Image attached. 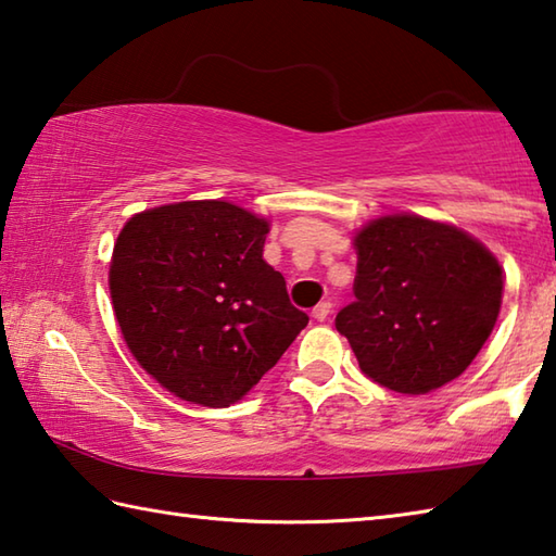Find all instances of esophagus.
Returning <instances> with one entry per match:
<instances>
[{"mask_svg": "<svg viewBox=\"0 0 556 556\" xmlns=\"http://www.w3.org/2000/svg\"><path fill=\"white\" fill-rule=\"evenodd\" d=\"M330 311H332V304L330 301H323V304H318L316 308H313V318L316 320H328V316H330Z\"/></svg>", "mask_w": 556, "mask_h": 556, "instance_id": "1", "label": "esophagus"}]
</instances>
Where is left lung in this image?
I'll list each match as a JSON object with an SVG mask.
<instances>
[{
  "label": "left lung",
  "instance_id": "obj_1",
  "mask_svg": "<svg viewBox=\"0 0 556 556\" xmlns=\"http://www.w3.org/2000/svg\"><path fill=\"white\" fill-rule=\"evenodd\" d=\"M355 248V301L336 328L359 369L410 396L457 379L496 326L498 260L464 230L410 214L371 220Z\"/></svg>",
  "mask_w": 556,
  "mask_h": 556
}]
</instances>
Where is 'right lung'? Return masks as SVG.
I'll use <instances>...</instances> for the list:
<instances>
[{
    "mask_svg": "<svg viewBox=\"0 0 556 556\" xmlns=\"http://www.w3.org/2000/svg\"><path fill=\"white\" fill-rule=\"evenodd\" d=\"M269 224L228 201L143 211L116 238L111 304L130 355L160 387L208 408L245 396L306 328L262 260Z\"/></svg>",
    "mask_w": 556,
    "mask_h": 556,
    "instance_id": "1",
    "label": "right lung"
}]
</instances>
